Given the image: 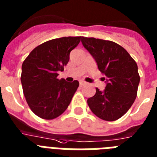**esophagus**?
Listing matches in <instances>:
<instances>
[{"instance_id":"esophagus-1","label":"esophagus","mask_w":157,"mask_h":157,"mask_svg":"<svg viewBox=\"0 0 157 157\" xmlns=\"http://www.w3.org/2000/svg\"><path fill=\"white\" fill-rule=\"evenodd\" d=\"M79 84L81 85V86H83V85H86V82L85 81H83V80H80L79 81Z\"/></svg>"}]
</instances>
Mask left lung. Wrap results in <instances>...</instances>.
<instances>
[{
  "mask_svg": "<svg viewBox=\"0 0 157 157\" xmlns=\"http://www.w3.org/2000/svg\"><path fill=\"white\" fill-rule=\"evenodd\" d=\"M84 48L91 54L99 71L105 75L104 90L96 88L87 99L93 113L107 121L122 117L136 98L140 83L138 67L124 48L117 43L94 37H81Z\"/></svg>",
  "mask_w": 157,
  "mask_h": 157,
  "instance_id": "left-lung-1",
  "label": "left lung"
}]
</instances>
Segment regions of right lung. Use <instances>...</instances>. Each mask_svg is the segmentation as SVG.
I'll list each match as a JSON object with an SVG mask.
<instances>
[{"instance_id":"obj_1","label":"right lung","mask_w":157,"mask_h":157,"mask_svg":"<svg viewBox=\"0 0 157 157\" xmlns=\"http://www.w3.org/2000/svg\"><path fill=\"white\" fill-rule=\"evenodd\" d=\"M80 39L81 37H63L46 41L34 48L23 62V93L30 109L38 117L53 120L69 106L79 82L58 79V72L64 71L70 53Z\"/></svg>"}]
</instances>
